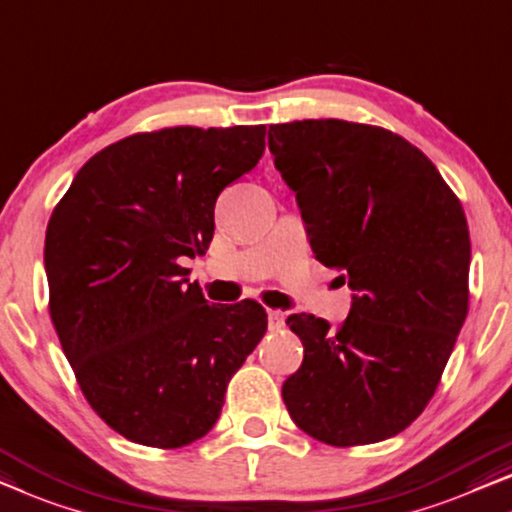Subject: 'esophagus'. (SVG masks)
I'll use <instances>...</instances> for the list:
<instances>
[{"label":"esophagus","mask_w":512,"mask_h":512,"mask_svg":"<svg viewBox=\"0 0 512 512\" xmlns=\"http://www.w3.org/2000/svg\"><path fill=\"white\" fill-rule=\"evenodd\" d=\"M268 323H270V330H281V328H284V325H286L284 311L270 309V311H268Z\"/></svg>","instance_id":"1"}]
</instances>
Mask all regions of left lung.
<instances>
[{
  "label": "left lung",
  "mask_w": 512,
  "mask_h": 512,
  "mask_svg": "<svg viewBox=\"0 0 512 512\" xmlns=\"http://www.w3.org/2000/svg\"><path fill=\"white\" fill-rule=\"evenodd\" d=\"M268 145L316 261L355 291L337 330L311 314L286 318L305 358L281 397L328 446L390 439L434 397L469 314L462 203L416 145L374 124H270Z\"/></svg>",
  "instance_id": "8db88e82"
}]
</instances>
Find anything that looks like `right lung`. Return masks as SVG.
Returning <instances> with one entry per match:
<instances>
[{
    "instance_id": "1",
    "label": "right lung",
    "mask_w": 512,
    "mask_h": 512,
    "mask_svg": "<svg viewBox=\"0 0 512 512\" xmlns=\"http://www.w3.org/2000/svg\"><path fill=\"white\" fill-rule=\"evenodd\" d=\"M263 150L265 124L133 133L55 205L50 318L87 404L124 439L173 450L205 436L268 330L256 300L207 305L182 268L210 247L217 196Z\"/></svg>"
}]
</instances>
